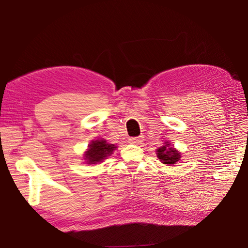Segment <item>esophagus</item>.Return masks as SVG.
I'll use <instances>...</instances> for the list:
<instances>
[{"label":"esophagus","instance_id":"1","mask_svg":"<svg viewBox=\"0 0 248 248\" xmlns=\"http://www.w3.org/2000/svg\"><path fill=\"white\" fill-rule=\"evenodd\" d=\"M129 142L133 144H139L142 142V137H131L129 138Z\"/></svg>","mask_w":248,"mask_h":248}]
</instances>
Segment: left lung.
I'll return each instance as SVG.
<instances>
[{
    "mask_svg": "<svg viewBox=\"0 0 248 248\" xmlns=\"http://www.w3.org/2000/svg\"><path fill=\"white\" fill-rule=\"evenodd\" d=\"M157 157L161 159L163 164H175L176 162L179 161L180 154L173 148H170V144H165L162 148L157 149Z\"/></svg>",
    "mask_w": 248,
    "mask_h": 248,
    "instance_id": "left-lung-1",
    "label": "left lung"
}]
</instances>
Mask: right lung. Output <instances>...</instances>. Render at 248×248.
<instances>
[{
  "instance_id": "right-lung-1",
  "label": "right lung",
  "mask_w": 248,
  "mask_h": 248,
  "mask_svg": "<svg viewBox=\"0 0 248 248\" xmlns=\"http://www.w3.org/2000/svg\"><path fill=\"white\" fill-rule=\"evenodd\" d=\"M114 150H116L115 144H109L104 139L92 141L89 146V151L85 153L87 164H97L99 162H103L105 157L112 154Z\"/></svg>"
}]
</instances>
